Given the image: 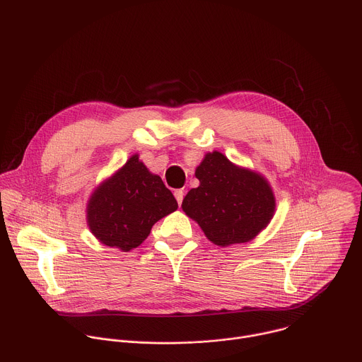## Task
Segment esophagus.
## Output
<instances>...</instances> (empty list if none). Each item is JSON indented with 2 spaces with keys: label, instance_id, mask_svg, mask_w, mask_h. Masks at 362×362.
Here are the masks:
<instances>
[{
  "label": "esophagus",
  "instance_id": "34e87169",
  "mask_svg": "<svg viewBox=\"0 0 362 362\" xmlns=\"http://www.w3.org/2000/svg\"><path fill=\"white\" fill-rule=\"evenodd\" d=\"M183 196H185V192L183 190H176L175 192V197H176V200H177V203H179V206L182 204V202H183Z\"/></svg>",
  "mask_w": 362,
  "mask_h": 362
}]
</instances>
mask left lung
Wrapping results in <instances>:
<instances>
[{"instance_id": "obj_1", "label": "left lung", "mask_w": 362, "mask_h": 362, "mask_svg": "<svg viewBox=\"0 0 362 362\" xmlns=\"http://www.w3.org/2000/svg\"><path fill=\"white\" fill-rule=\"evenodd\" d=\"M194 176L199 186L182 202L183 212L218 246L255 239L272 221L276 200L265 176L232 163L223 153H206Z\"/></svg>"}]
</instances>
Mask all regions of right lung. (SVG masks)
Masks as SVG:
<instances>
[{"instance_id": "1", "label": "right lung", "mask_w": 362, "mask_h": 362, "mask_svg": "<svg viewBox=\"0 0 362 362\" xmlns=\"http://www.w3.org/2000/svg\"><path fill=\"white\" fill-rule=\"evenodd\" d=\"M176 209L177 202L162 177L153 175L136 153L91 192L86 219L100 243L129 252Z\"/></svg>"}]
</instances>
